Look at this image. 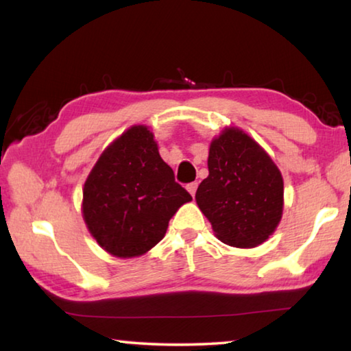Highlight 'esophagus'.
Segmentation results:
<instances>
[{
    "label": "esophagus",
    "mask_w": 351,
    "mask_h": 351,
    "mask_svg": "<svg viewBox=\"0 0 351 351\" xmlns=\"http://www.w3.org/2000/svg\"><path fill=\"white\" fill-rule=\"evenodd\" d=\"M197 182H193V183H188V185H186V189H188V191H189V194H191L193 195V197H194V195H195V191H197Z\"/></svg>",
    "instance_id": "1"
}]
</instances>
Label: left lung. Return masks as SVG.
I'll return each instance as SVG.
<instances>
[{
    "mask_svg": "<svg viewBox=\"0 0 351 351\" xmlns=\"http://www.w3.org/2000/svg\"><path fill=\"white\" fill-rule=\"evenodd\" d=\"M208 169L195 200L217 237L236 248L265 242L284 206V180L268 154L241 129H226L213 140Z\"/></svg>",
    "mask_w": 351,
    "mask_h": 351,
    "instance_id": "left-lung-1",
    "label": "left lung"
}]
</instances>
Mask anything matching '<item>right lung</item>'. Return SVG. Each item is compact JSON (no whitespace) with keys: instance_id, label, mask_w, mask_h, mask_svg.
<instances>
[{"instance_id":"add662e5","label":"right lung","mask_w":351,"mask_h":351,"mask_svg":"<svg viewBox=\"0 0 351 351\" xmlns=\"http://www.w3.org/2000/svg\"><path fill=\"white\" fill-rule=\"evenodd\" d=\"M193 200L176 182L146 126H134L98 158L83 189V217L101 248L117 257L145 254L169 219Z\"/></svg>"}]
</instances>
